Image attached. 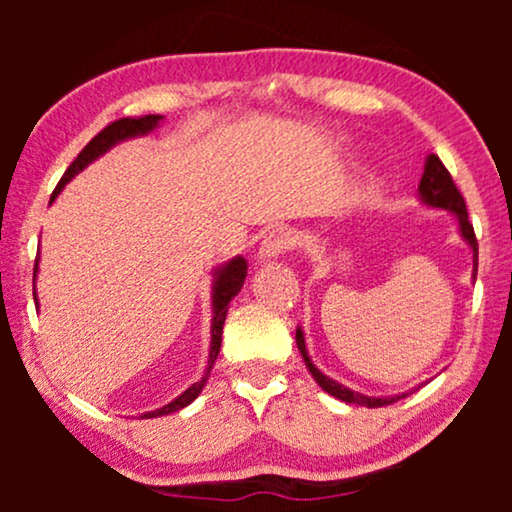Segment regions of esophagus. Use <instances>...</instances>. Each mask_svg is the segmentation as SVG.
I'll list each match as a JSON object with an SVG mask.
<instances>
[{"instance_id":"1","label":"esophagus","mask_w":512,"mask_h":512,"mask_svg":"<svg viewBox=\"0 0 512 512\" xmlns=\"http://www.w3.org/2000/svg\"><path fill=\"white\" fill-rule=\"evenodd\" d=\"M296 244H298V235L293 233L291 228H275L263 237L261 247H258V256H261L263 261H270V258H277L282 256L284 251L293 249Z\"/></svg>"}]
</instances>
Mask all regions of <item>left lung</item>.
I'll return each mask as SVG.
<instances>
[{"instance_id":"8db88e82","label":"left lung","mask_w":512,"mask_h":512,"mask_svg":"<svg viewBox=\"0 0 512 512\" xmlns=\"http://www.w3.org/2000/svg\"><path fill=\"white\" fill-rule=\"evenodd\" d=\"M419 198H422L424 205L429 207H438V209H447V212H452L457 216L459 221V230H461V237L471 244L473 249V279L478 275V240H475V230H473V223L468 221V212H466V202H464V195L459 193L457 184L452 181V174L447 172V167L443 165V160H440L436 153H431L429 158H426V165H424V174H422V181H419ZM296 345L300 349V354H303V361L307 370H310L314 380L324 391L328 394L340 398V401L345 403H356V405H366V408H382V405H391L396 403L398 398H405L410 394H398V396H384V398H375V396H363L359 391H352L347 387H342L340 382L331 380V377H326L321 370L314 366L310 356H307V349H305V338H303V331L296 328Z\"/></svg>"}]
</instances>
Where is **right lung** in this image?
<instances>
[{"label":"right lung","mask_w":512,"mask_h":512,"mask_svg":"<svg viewBox=\"0 0 512 512\" xmlns=\"http://www.w3.org/2000/svg\"><path fill=\"white\" fill-rule=\"evenodd\" d=\"M158 114H149V116H135V118H118V121L109 123L107 128L102 132H97V135L90 139V142L83 146V151L79 156L74 158V163L67 167V172L62 174L60 184L55 186V191L51 195V202L58 198V193L65 188L67 181H72V177H76L83 167L88 163H93L95 158H100L102 153H107L111 146L123 142V139H130V137H137V135H146V132H151L156 125L160 123ZM37 265H39V256L37 261H34V282H37ZM244 277H247V261H244L242 256L233 258V261H228L226 265H221L219 270H216V277H214V289H212V307H214V319H212V347H209V368L207 373L202 375L200 382H195L188 387L184 394L174 398L172 403L163 405V408L153 410V412H144V419H151V417H163V415H172V412H177L181 408H186L188 403H193L195 398L200 396L202 387L207 384V377H209V370H212L216 356H219V349H221V333H223V324H226V314H228V303L233 300L237 293H240L242 284H244ZM34 303H37V293H34ZM39 305V303H37Z\"/></svg>","instance_id":"right-lung-1"}]
</instances>
